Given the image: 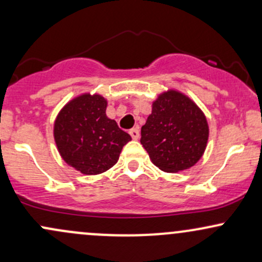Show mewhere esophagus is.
Listing matches in <instances>:
<instances>
[{"instance_id":"esophagus-1","label":"esophagus","mask_w":262,"mask_h":262,"mask_svg":"<svg viewBox=\"0 0 262 262\" xmlns=\"http://www.w3.org/2000/svg\"><path fill=\"white\" fill-rule=\"evenodd\" d=\"M129 134H130V137L133 138L134 140L139 139V129H138V128L130 129V130H129Z\"/></svg>"}]
</instances>
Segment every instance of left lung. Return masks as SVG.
<instances>
[{
	"mask_svg": "<svg viewBox=\"0 0 262 262\" xmlns=\"http://www.w3.org/2000/svg\"><path fill=\"white\" fill-rule=\"evenodd\" d=\"M206 116L179 91L161 93L141 127L144 149L152 164L165 172L189 169L202 158L208 141Z\"/></svg>",
	"mask_w": 262,
	"mask_h": 262,
	"instance_id": "8db88e82",
	"label": "left lung"
}]
</instances>
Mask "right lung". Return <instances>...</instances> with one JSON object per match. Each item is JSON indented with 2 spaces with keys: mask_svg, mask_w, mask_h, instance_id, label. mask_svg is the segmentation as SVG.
Listing matches in <instances>:
<instances>
[{
  "mask_svg": "<svg viewBox=\"0 0 262 262\" xmlns=\"http://www.w3.org/2000/svg\"><path fill=\"white\" fill-rule=\"evenodd\" d=\"M107 101L85 93L60 111L54 138L64 161L85 175H97L113 166L123 146L132 140L116 121L106 116Z\"/></svg>",
  "mask_w": 262,
  "mask_h": 262,
  "instance_id": "obj_1",
  "label": "right lung"
}]
</instances>
